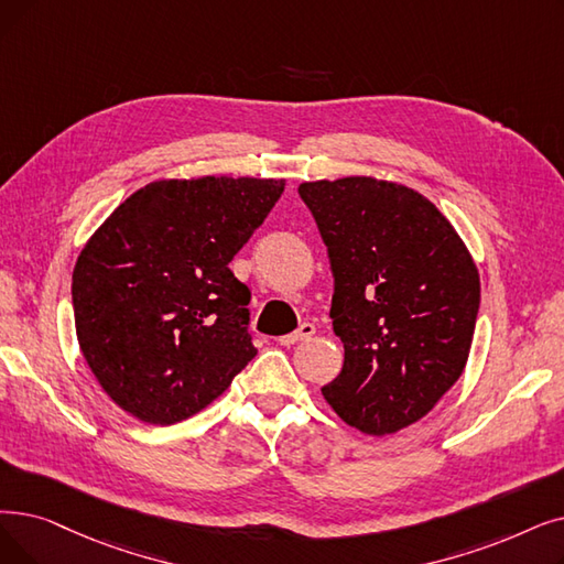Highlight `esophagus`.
<instances>
[{
    "label": "esophagus",
    "mask_w": 564,
    "mask_h": 564,
    "mask_svg": "<svg viewBox=\"0 0 564 564\" xmlns=\"http://www.w3.org/2000/svg\"><path fill=\"white\" fill-rule=\"evenodd\" d=\"M313 334H315V325H313V323H302L292 334L281 336L279 343H281V346H295V343L306 340V338H311Z\"/></svg>",
    "instance_id": "34e87169"
}]
</instances>
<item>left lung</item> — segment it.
Wrapping results in <instances>:
<instances>
[{
  "label": "left lung",
  "mask_w": 564,
  "mask_h": 564,
  "mask_svg": "<svg viewBox=\"0 0 564 564\" xmlns=\"http://www.w3.org/2000/svg\"><path fill=\"white\" fill-rule=\"evenodd\" d=\"M327 247L340 373L323 387L369 435L429 414L460 378L479 311L477 264L422 193L373 177L300 184Z\"/></svg>",
  "instance_id": "1"
}]
</instances>
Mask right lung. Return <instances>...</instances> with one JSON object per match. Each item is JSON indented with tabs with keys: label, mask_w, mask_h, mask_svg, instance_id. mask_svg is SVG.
<instances>
[{
	"label": "right lung",
	"mask_w": 564,
	"mask_h": 564,
	"mask_svg": "<svg viewBox=\"0 0 564 564\" xmlns=\"http://www.w3.org/2000/svg\"><path fill=\"white\" fill-rule=\"evenodd\" d=\"M285 180H161L96 230L73 269L80 350L106 394L147 424L193 417L258 350L251 290L230 260L272 212Z\"/></svg>",
	"instance_id": "1"
}]
</instances>
